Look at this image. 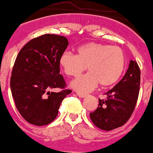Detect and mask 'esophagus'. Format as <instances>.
Masks as SVG:
<instances>
[{
    "mask_svg": "<svg viewBox=\"0 0 153 153\" xmlns=\"http://www.w3.org/2000/svg\"><path fill=\"white\" fill-rule=\"evenodd\" d=\"M76 95H77V96H79V97H80V98H84V97H85V96H86V94H85V93H82V92H76Z\"/></svg>",
    "mask_w": 153,
    "mask_h": 153,
    "instance_id": "1",
    "label": "esophagus"
}]
</instances>
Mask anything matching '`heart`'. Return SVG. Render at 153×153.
I'll return each instance as SVG.
<instances>
[{"mask_svg": "<svg viewBox=\"0 0 153 153\" xmlns=\"http://www.w3.org/2000/svg\"><path fill=\"white\" fill-rule=\"evenodd\" d=\"M76 52V55L64 52L59 63L70 76H78L87 67L89 73L71 82V86L79 92H90L99 83L102 87L111 86L120 79L125 68V55L118 47L89 42L78 48Z\"/></svg>", "mask_w": 153, "mask_h": 153, "instance_id": "1", "label": "heart"}]
</instances>
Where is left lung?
<instances>
[{
  "label": "left lung",
  "mask_w": 153,
  "mask_h": 153,
  "mask_svg": "<svg viewBox=\"0 0 153 153\" xmlns=\"http://www.w3.org/2000/svg\"><path fill=\"white\" fill-rule=\"evenodd\" d=\"M140 85V70L137 61H131L125 75L108 91L106 99H99V107L89 115L92 123L103 131H111L130 119L137 104Z\"/></svg>",
  "instance_id": "left-lung-1"
}]
</instances>
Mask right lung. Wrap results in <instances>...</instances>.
Returning <instances> with one entry per match:
<instances>
[{"label":"right lung","instance_id":"add662e5","mask_svg":"<svg viewBox=\"0 0 153 153\" xmlns=\"http://www.w3.org/2000/svg\"><path fill=\"white\" fill-rule=\"evenodd\" d=\"M69 45L64 36L45 34L35 38L19 51L13 67L10 89L22 117L32 124H50L58 114L63 99L72 91L65 89L59 60ZM61 88L59 93L50 89Z\"/></svg>","mask_w":153,"mask_h":153}]
</instances>
